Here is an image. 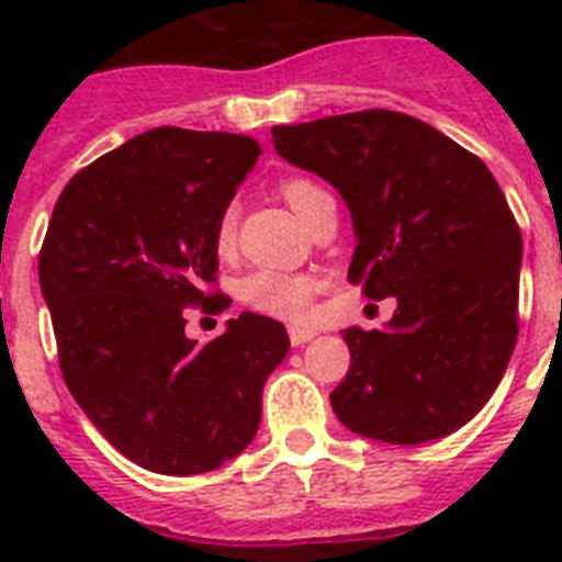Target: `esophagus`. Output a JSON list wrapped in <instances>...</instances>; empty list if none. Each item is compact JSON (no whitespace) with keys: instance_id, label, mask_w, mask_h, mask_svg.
I'll list each match as a JSON object with an SVG mask.
<instances>
[{"instance_id":"1","label":"esophagus","mask_w":562,"mask_h":562,"mask_svg":"<svg viewBox=\"0 0 562 562\" xmlns=\"http://www.w3.org/2000/svg\"><path fill=\"white\" fill-rule=\"evenodd\" d=\"M315 329H308V326H291L289 329V338L294 347H303V344H308L312 338H315Z\"/></svg>"}]
</instances>
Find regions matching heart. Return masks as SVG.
<instances>
[{
	"label": "heart",
	"instance_id": "1",
	"mask_svg": "<svg viewBox=\"0 0 562 562\" xmlns=\"http://www.w3.org/2000/svg\"><path fill=\"white\" fill-rule=\"evenodd\" d=\"M324 194V189L315 187L312 180L291 178L282 183V198L289 206L306 218L312 203ZM236 206H227L221 212L218 224H215V250L227 256L236 245ZM317 291V280L312 273L282 271V268H259V271L247 273L245 280L238 282V297L262 315L280 317V321H303L312 306V294Z\"/></svg>",
	"mask_w": 562,
	"mask_h": 562
}]
</instances>
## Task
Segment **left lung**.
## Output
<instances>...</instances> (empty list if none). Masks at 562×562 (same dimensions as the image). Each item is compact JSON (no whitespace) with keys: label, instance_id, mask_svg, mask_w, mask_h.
I'll list each match as a JSON object with an SVG mask.
<instances>
[{"label":"left lung","instance_id":"8db88e82","mask_svg":"<svg viewBox=\"0 0 562 562\" xmlns=\"http://www.w3.org/2000/svg\"><path fill=\"white\" fill-rule=\"evenodd\" d=\"M282 160L347 203V280L396 297L382 329H344L350 373L335 417L361 437L417 446L479 414L514 352L522 233L484 162L405 113L361 110L271 127Z\"/></svg>","mask_w":562,"mask_h":562}]
</instances>
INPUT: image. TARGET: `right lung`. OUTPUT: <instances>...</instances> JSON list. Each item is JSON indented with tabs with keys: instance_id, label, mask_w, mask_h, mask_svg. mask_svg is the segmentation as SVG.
I'll list each match as a JSON object with an SVG mask.
<instances>
[{
	"instance_id": "right-lung-1",
	"label": "right lung",
	"mask_w": 562,
	"mask_h": 562,
	"mask_svg": "<svg viewBox=\"0 0 562 562\" xmlns=\"http://www.w3.org/2000/svg\"><path fill=\"white\" fill-rule=\"evenodd\" d=\"M241 134L154 127L75 175L40 250L60 373L92 426L127 461L198 475L245 452L265 379L289 356L280 321L241 312L210 344L187 338V306L227 308L215 224L259 160Z\"/></svg>"
}]
</instances>
